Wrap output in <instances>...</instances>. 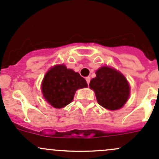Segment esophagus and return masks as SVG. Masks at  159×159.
I'll return each instance as SVG.
<instances>
[{"mask_svg": "<svg viewBox=\"0 0 159 159\" xmlns=\"http://www.w3.org/2000/svg\"><path fill=\"white\" fill-rule=\"evenodd\" d=\"M86 83H87V84L89 85V82H90V77H89V76H88V77H86Z\"/></svg>", "mask_w": 159, "mask_h": 159, "instance_id": "esophagus-1", "label": "esophagus"}]
</instances>
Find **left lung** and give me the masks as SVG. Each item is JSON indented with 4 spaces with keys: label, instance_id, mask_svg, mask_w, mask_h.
Listing matches in <instances>:
<instances>
[{
    "label": "left lung",
    "instance_id": "left-lung-1",
    "mask_svg": "<svg viewBox=\"0 0 159 159\" xmlns=\"http://www.w3.org/2000/svg\"><path fill=\"white\" fill-rule=\"evenodd\" d=\"M89 87L95 92L100 106L111 111L121 108L130 95V86L126 78L117 70L103 66L96 72Z\"/></svg>",
    "mask_w": 159,
    "mask_h": 159
}]
</instances>
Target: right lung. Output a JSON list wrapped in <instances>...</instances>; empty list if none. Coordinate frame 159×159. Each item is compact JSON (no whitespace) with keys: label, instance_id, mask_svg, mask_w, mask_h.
I'll list each match as a JSON object with an SVG mask.
<instances>
[{"label":"right lung","instance_id":"1","mask_svg":"<svg viewBox=\"0 0 159 159\" xmlns=\"http://www.w3.org/2000/svg\"><path fill=\"white\" fill-rule=\"evenodd\" d=\"M86 80L78 73L64 65H58L48 71L42 84L44 97L55 108H62L70 103L76 91L87 87Z\"/></svg>","mask_w":159,"mask_h":159}]
</instances>
